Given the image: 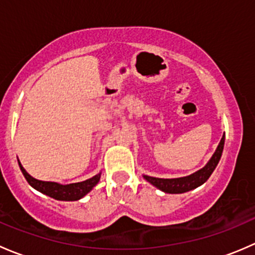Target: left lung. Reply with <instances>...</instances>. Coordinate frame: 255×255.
Listing matches in <instances>:
<instances>
[{"instance_id": "1", "label": "left lung", "mask_w": 255, "mask_h": 255, "mask_svg": "<svg viewBox=\"0 0 255 255\" xmlns=\"http://www.w3.org/2000/svg\"><path fill=\"white\" fill-rule=\"evenodd\" d=\"M223 146H225V134H223L217 149H216V151L211 156L206 165L202 169H200V170H197L196 173L191 174V175L175 177V179H160V177H153L148 175H143V177L146 181L150 182L153 186L161 190L165 194H184V192H187L190 190H194L196 187L201 186L202 184L207 181V179L213 173L218 161H220L221 156H222Z\"/></svg>"}]
</instances>
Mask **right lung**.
Returning a JSON list of instances; mask_svg holds the SVG:
<instances>
[{"mask_svg":"<svg viewBox=\"0 0 255 255\" xmlns=\"http://www.w3.org/2000/svg\"><path fill=\"white\" fill-rule=\"evenodd\" d=\"M18 164H19L20 170H22L23 175H24L25 180H27L28 184H29L30 186L34 187L37 191L42 192V194L47 195L49 197L59 200V201H78V200L82 199L85 195L89 194V192L99 184L100 177H101V173H99L95 176L85 180V181L63 185L59 184V182L42 181V180L35 179V177L30 176L29 174L25 171V169L23 168L19 160H18Z\"/></svg>","mask_w":255,"mask_h":255,"instance_id":"obj_1","label":"right lung"}]
</instances>
